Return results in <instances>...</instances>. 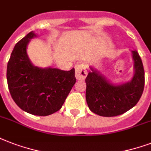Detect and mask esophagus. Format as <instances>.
Wrapping results in <instances>:
<instances>
[{"label": "esophagus", "instance_id": "34e87169", "mask_svg": "<svg viewBox=\"0 0 151 151\" xmlns=\"http://www.w3.org/2000/svg\"><path fill=\"white\" fill-rule=\"evenodd\" d=\"M87 76L86 67L84 64H80L76 66L75 68V77L78 80H84Z\"/></svg>", "mask_w": 151, "mask_h": 151}]
</instances>
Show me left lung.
I'll list each match as a JSON object with an SVG mask.
<instances>
[{
    "instance_id": "left-lung-1",
    "label": "left lung",
    "mask_w": 151,
    "mask_h": 151,
    "mask_svg": "<svg viewBox=\"0 0 151 151\" xmlns=\"http://www.w3.org/2000/svg\"><path fill=\"white\" fill-rule=\"evenodd\" d=\"M134 60V75L129 82L114 85L90 67L85 79L86 101L91 111L103 117L121 115L135 106L144 89V69L138 52L132 51Z\"/></svg>"
}]
</instances>
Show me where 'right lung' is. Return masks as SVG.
<instances>
[{"instance_id":"obj_1","label":"right lung","mask_w":151,"mask_h":151,"mask_svg":"<svg viewBox=\"0 0 151 151\" xmlns=\"http://www.w3.org/2000/svg\"><path fill=\"white\" fill-rule=\"evenodd\" d=\"M32 31L14 47L7 66L10 94L19 107L37 116H48L61 109L76 82L75 70L41 68L33 65L27 55Z\"/></svg>"}]
</instances>
